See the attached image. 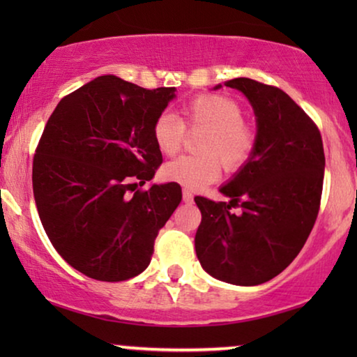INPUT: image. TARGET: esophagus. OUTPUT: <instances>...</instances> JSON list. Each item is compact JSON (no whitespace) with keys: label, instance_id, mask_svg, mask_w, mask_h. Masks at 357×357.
Listing matches in <instances>:
<instances>
[{"label":"esophagus","instance_id":"esophagus-1","mask_svg":"<svg viewBox=\"0 0 357 357\" xmlns=\"http://www.w3.org/2000/svg\"><path fill=\"white\" fill-rule=\"evenodd\" d=\"M182 198H183L185 203H192L193 202V193L190 192L188 188H183L182 190Z\"/></svg>","mask_w":357,"mask_h":357}]
</instances>
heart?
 <instances>
[{"instance_id":"b5f03b06","label":"heart","mask_w":357,"mask_h":357,"mask_svg":"<svg viewBox=\"0 0 357 357\" xmlns=\"http://www.w3.org/2000/svg\"><path fill=\"white\" fill-rule=\"evenodd\" d=\"M190 130H203L198 143L199 154H188L164 165L162 175L169 182L185 188H202L216 182L221 164L236 172L252 158L257 146V131L243 121V109L237 100L221 94H202L190 99L182 109ZM187 128L177 115L164 112L153 123V139L160 153L177 154Z\"/></svg>"}]
</instances>
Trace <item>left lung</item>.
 Returning <instances> with one entry per match:
<instances>
[{"mask_svg":"<svg viewBox=\"0 0 357 357\" xmlns=\"http://www.w3.org/2000/svg\"><path fill=\"white\" fill-rule=\"evenodd\" d=\"M224 86L250 100L257 146L248 162L221 187L231 202L195 198L202 211L195 248L213 278L257 286L289 266L314 227L324 188V143L310 116L280 87L248 77ZM232 206H241L243 213L231 212Z\"/></svg>","mask_w":357,"mask_h":357,"instance_id":"left-lung-1","label":"left lung"}]
</instances>
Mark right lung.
I'll return each instance as SVG.
<instances>
[{"label":"right lung","mask_w":357,"mask_h":357,"mask_svg":"<svg viewBox=\"0 0 357 357\" xmlns=\"http://www.w3.org/2000/svg\"><path fill=\"white\" fill-rule=\"evenodd\" d=\"M174 97L175 87L99 76L63 97L47 121L32 165L38 216L63 260L92 280L143 273L182 199L174 182L138 188L162 164L153 123Z\"/></svg>","instance_id":"add662e5"}]
</instances>
